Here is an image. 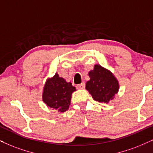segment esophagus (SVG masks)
I'll list each match as a JSON object with an SVG mask.
<instances>
[{"label": "esophagus", "instance_id": "1", "mask_svg": "<svg viewBox=\"0 0 153 153\" xmlns=\"http://www.w3.org/2000/svg\"><path fill=\"white\" fill-rule=\"evenodd\" d=\"M85 84L84 82H82V83H81V84H80V85H78L76 86V88L78 89H83L85 88Z\"/></svg>", "mask_w": 153, "mask_h": 153}]
</instances>
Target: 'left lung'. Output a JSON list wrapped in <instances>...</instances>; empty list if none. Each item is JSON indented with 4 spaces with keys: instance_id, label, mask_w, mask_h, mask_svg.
Wrapping results in <instances>:
<instances>
[{
    "instance_id": "obj_1",
    "label": "left lung",
    "mask_w": 153,
    "mask_h": 153,
    "mask_svg": "<svg viewBox=\"0 0 153 153\" xmlns=\"http://www.w3.org/2000/svg\"><path fill=\"white\" fill-rule=\"evenodd\" d=\"M89 76L90 79L86 82L85 89L94 100L104 103H108L113 100L119 91L120 85L111 71L96 64L93 70L89 72Z\"/></svg>"
}]
</instances>
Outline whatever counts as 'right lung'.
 <instances>
[{"label":"right lung","instance_id":"right-lung-1","mask_svg":"<svg viewBox=\"0 0 153 153\" xmlns=\"http://www.w3.org/2000/svg\"><path fill=\"white\" fill-rule=\"evenodd\" d=\"M76 91L71 82H66L58 73L47 79L42 89V101L47 106L64 113L69 108L71 95Z\"/></svg>","mask_w":153,"mask_h":153}]
</instances>
